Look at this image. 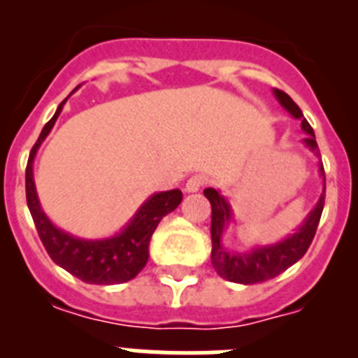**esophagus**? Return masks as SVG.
I'll return each mask as SVG.
<instances>
[{"mask_svg": "<svg viewBox=\"0 0 358 358\" xmlns=\"http://www.w3.org/2000/svg\"><path fill=\"white\" fill-rule=\"evenodd\" d=\"M202 186H204V177H202V176H192L188 181H186L185 192H186V194H195V192H199Z\"/></svg>", "mask_w": 358, "mask_h": 358, "instance_id": "34e87169", "label": "esophagus"}]
</instances>
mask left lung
Wrapping results in <instances>:
<instances>
[{"instance_id":"left-lung-1","label":"left lung","mask_w":358,"mask_h":358,"mask_svg":"<svg viewBox=\"0 0 358 358\" xmlns=\"http://www.w3.org/2000/svg\"><path fill=\"white\" fill-rule=\"evenodd\" d=\"M274 96L281 107L294 116L296 120H301V129L305 131L306 138L303 140L305 147L314 152L319 157V147L315 141L314 129L303 118L301 109L296 106L292 98L280 90H274ZM319 173L322 177V194L319 197L317 204L303 220V224L294 231L292 235L280 240L276 243H267V245H256L245 252L229 251L224 245V235L233 220V210L227 199L224 197L218 189L206 188L204 195L211 204V264L218 276L224 280L233 281V283H242V285H252V283H262L271 278H276L283 271L301 260L305 252L308 251L310 243L314 240L315 229H317L319 218H321L322 208H324V169L322 163H319Z\"/></svg>"}]
</instances>
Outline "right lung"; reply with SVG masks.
Here are the masks:
<instances>
[{
  "instance_id": "1",
  "label": "right lung",
  "mask_w": 358,
  "mask_h": 358,
  "mask_svg": "<svg viewBox=\"0 0 358 358\" xmlns=\"http://www.w3.org/2000/svg\"><path fill=\"white\" fill-rule=\"evenodd\" d=\"M69 98V96H68ZM66 98V100H68ZM64 102L57 107L55 115L41 131L39 140L36 141L30 152L27 164V202L34 224L37 227L39 238L44 249L59 267L66 268L78 280L91 285H115L125 283L140 274L148 260V243L152 233L164 215L172 213L182 201L181 189L159 192L147 199L136 211L134 217L127 222L120 233L107 238H78L64 229L57 227L46 217L37 197L36 181H34V159L41 143L55 125L61 115Z\"/></svg>"
}]
</instances>
